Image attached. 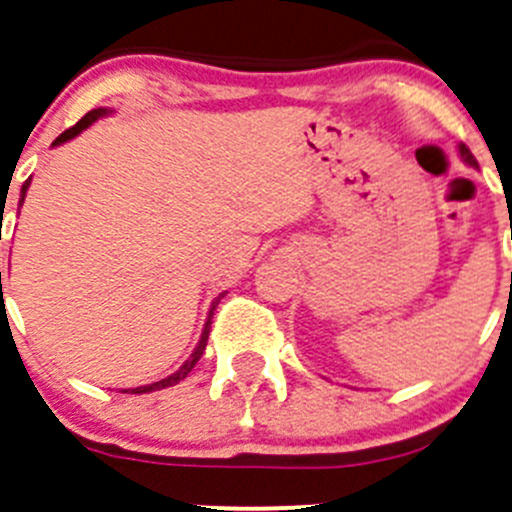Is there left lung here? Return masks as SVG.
<instances>
[{"mask_svg":"<svg viewBox=\"0 0 512 512\" xmlns=\"http://www.w3.org/2000/svg\"><path fill=\"white\" fill-rule=\"evenodd\" d=\"M458 151H461V158L466 160L468 165H473V168H478V160L473 158V153H471V151H468V146H466V143H461V146H458Z\"/></svg>","mask_w":512,"mask_h":512,"instance_id":"8db88e82","label":"left lung"}]
</instances>
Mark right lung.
<instances>
[{
	"mask_svg": "<svg viewBox=\"0 0 512 512\" xmlns=\"http://www.w3.org/2000/svg\"><path fill=\"white\" fill-rule=\"evenodd\" d=\"M106 113H108V108H94V111H89L84 118H81L79 123H76V126H71L69 131L61 133V136L54 141V146H59V143H66V141H71V138H74V136H79V133L84 131V128H89L91 123L98 121V118H101V116H106ZM29 183H32V178H29L27 183L22 185V198H19V205L24 203V195H27ZM0 285H2V272H0ZM0 289H2V287H0ZM220 297H223V294H220ZM220 297L213 302V309H210V317H213L215 307H218V302H220ZM210 317H208V322H205L203 337H200L198 347H195V352L190 354V359L185 361V364L180 366V369L175 371V374H170L168 379H160V381H156V384H148V386H136V389H131L133 394H148V391H158V389H165V386H175V384H178V381H183L185 376H188L190 371H193V366L198 364V359H200V356H203V352H205V344H208V334H210V324H213V322H210ZM123 391H128V389H123Z\"/></svg>",
	"mask_w": 512,
	"mask_h": 512,
	"instance_id": "right-lung-1",
	"label": "right lung"
}]
</instances>
